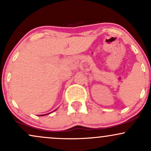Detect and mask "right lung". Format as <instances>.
<instances>
[{"mask_svg":"<svg viewBox=\"0 0 151 151\" xmlns=\"http://www.w3.org/2000/svg\"><path fill=\"white\" fill-rule=\"evenodd\" d=\"M45 115H47V114H45ZM41 116H44V115H41Z\"/></svg>","mask_w":151,"mask_h":151,"instance_id":"1","label":"right lung"}]
</instances>
